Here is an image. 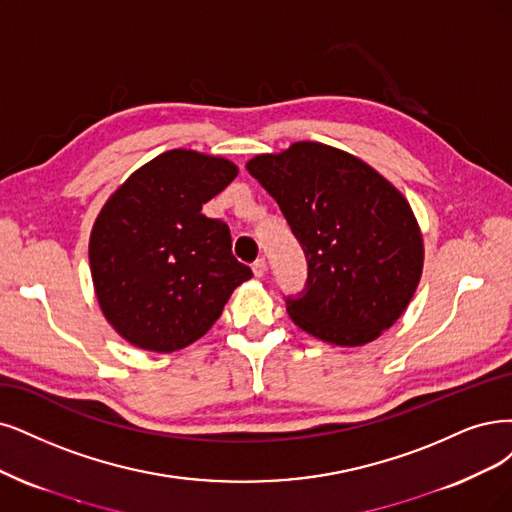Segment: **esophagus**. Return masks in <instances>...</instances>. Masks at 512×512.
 Here are the masks:
<instances>
[{"label": "esophagus", "mask_w": 512, "mask_h": 512, "mask_svg": "<svg viewBox=\"0 0 512 512\" xmlns=\"http://www.w3.org/2000/svg\"><path fill=\"white\" fill-rule=\"evenodd\" d=\"M268 272V263H266V259L263 257H259V259H255V263H253V274L257 276V278H261L263 274Z\"/></svg>", "instance_id": "obj_1"}]
</instances>
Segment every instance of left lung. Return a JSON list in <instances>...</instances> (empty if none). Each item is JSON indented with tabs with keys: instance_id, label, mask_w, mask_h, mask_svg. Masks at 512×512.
I'll return each mask as SVG.
<instances>
[{
	"instance_id": "obj_1",
	"label": "left lung",
	"mask_w": 512,
	"mask_h": 512,
	"mask_svg": "<svg viewBox=\"0 0 512 512\" xmlns=\"http://www.w3.org/2000/svg\"><path fill=\"white\" fill-rule=\"evenodd\" d=\"M246 170L278 202L308 259V282L287 297L306 333L363 346L401 318L418 289L424 242L409 202L363 160L299 141L261 154Z\"/></svg>"
}]
</instances>
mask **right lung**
I'll return each mask as SVG.
<instances>
[{"instance_id": "right-lung-1", "label": "right lung", "mask_w": 512, "mask_h": 512, "mask_svg": "<svg viewBox=\"0 0 512 512\" xmlns=\"http://www.w3.org/2000/svg\"><path fill=\"white\" fill-rule=\"evenodd\" d=\"M236 175L221 156L170 149L101 208L88 244L94 293L128 344L151 352L194 344L253 276L232 255L230 227L202 215Z\"/></svg>"}]
</instances>
